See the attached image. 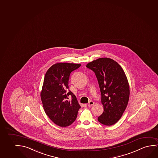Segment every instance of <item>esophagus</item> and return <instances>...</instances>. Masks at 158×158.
<instances>
[{
	"label": "esophagus",
	"mask_w": 158,
	"mask_h": 158,
	"mask_svg": "<svg viewBox=\"0 0 158 158\" xmlns=\"http://www.w3.org/2000/svg\"><path fill=\"white\" fill-rule=\"evenodd\" d=\"M94 104V102L93 101H89V103H88V106L89 107H91V106H93Z\"/></svg>",
	"instance_id": "34e87169"
}]
</instances>
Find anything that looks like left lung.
<instances>
[{
    "instance_id": "8db88e82",
    "label": "left lung",
    "mask_w": 158,
    "mask_h": 158,
    "mask_svg": "<svg viewBox=\"0 0 158 158\" xmlns=\"http://www.w3.org/2000/svg\"><path fill=\"white\" fill-rule=\"evenodd\" d=\"M86 67L95 73L101 93L104 111L98 118L103 125L111 126L121 118L129 98V85L121 67L109 58H100Z\"/></svg>"
}]
</instances>
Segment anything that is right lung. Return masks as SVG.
<instances>
[{"mask_svg": "<svg viewBox=\"0 0 158 158\" xmlns=\"http://www.w3.org/2000/svg\"><path fill=\"white\" fill-rule=\"evenodd\" d=\"M81 65L58 63L52 65L45 73L40 98L45 113L58 126L71 125L81 108L75 95L68 90L70 73ZM69 95L72 96L71 100H68Z\"/></svg>", "mask_w": 158, "mask_h": 158, "instance_id": "add662e5", "label": "right lung"}]
</instances>
